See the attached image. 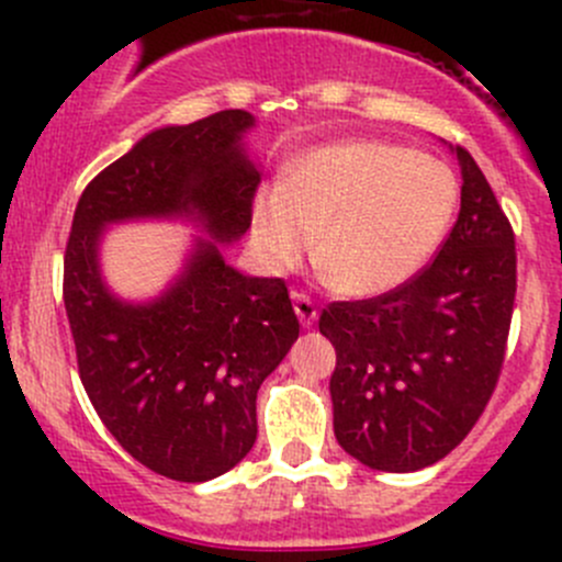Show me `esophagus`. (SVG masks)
<instances>
[{"label":"esophagus","instance_id":"esophagus-1","mask_svg":"<svg viewBox=\"0 0 562 562\" xmlns=\"http://www.w3.org/2000/svg\"><path fill=\"white\" fill-rule=\"evenodd\" d=\"M291 299H293V310H296V315H299V321H302V326L304 328L313 326V323L317 321V310H315L313 299L304 296V293H299V291H293Z\"/></svg>","mask_w":562,"mask_h":562}]
</instances>
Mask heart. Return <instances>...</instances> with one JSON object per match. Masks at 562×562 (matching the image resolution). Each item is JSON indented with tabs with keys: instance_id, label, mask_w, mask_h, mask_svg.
I'll return each instance as SVG.
<instances>
[{
	"instance_id": "heart-1",
	"label": "heart",
	"mask_w": 562,
	"mask_h": 562,
	"mask_svg": "<svg viewBox=\"0 0 562 562\" xmlns=\"http://www.w3.org/2000/svg\"><path fill=\"white\" fill-rule=\"evenodd\" d=\"M457 201L446 162L389 140H337L288 162L280 187L255 192L249 239L266 269L288 271L315 234L328 282L348 296H378L429 263Z\"/></svg>"
}]
</instances>
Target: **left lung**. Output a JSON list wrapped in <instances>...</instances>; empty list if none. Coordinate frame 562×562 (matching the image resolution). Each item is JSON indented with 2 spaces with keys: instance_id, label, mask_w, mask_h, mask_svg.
Returning <instances> with one entry per match:
<instances>
[{
  "instance_id": "1",
  "label": "left lung",
  "mask_w": 562,
  "mask_h": 562,
  "mask_svg": "<svg viewBox=\"0 0 562 562\" xmlns=\"http://www.w3.org/2000/svg\"><path fill=\"white\" fill-rule=\"evenodd\" d=\"M462 203L438 258L378 299L334 302L321 334L337 350L334 435L372 470L413 473L457 449L484 413L517 293L514 231L462 146Z\"/></svg>"
}]
</instances>
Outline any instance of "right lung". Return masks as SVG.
I'll return each instance as SVG.
<instances>
[{
  "mask_svg": "<svg viewBox=\"0 0 562 562\" xmlns=\"http://www.w3.org/2000/svg\"><path fill=\"white\" fill-rule=\"evenodd\" d=\"M252 127V113L220 111L151 130L89 181L65 252V310L94 411L130 457L187 484L249 454L260 383L299 339L285 282L241 274L223 255L249 228ZM149 218L202 236L157 297L133 303L104 282L99 247L111 224Z\"/></svg>",
  "mask_w": 562,
  "mask_h": 562,
  "instance_id": "1",
  "label": "right lung"
}]
</instances>
